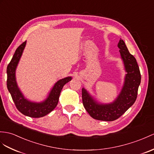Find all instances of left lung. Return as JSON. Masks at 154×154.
Returning <instances> with one entry per match:
<instances>
[{
	"label": "left lung",
	"mask_w": 154,
	"mask_h": 154,
	"mask_svg": "<svg viewBox=\"0 0 154 154\" xmlns=\"http://www.w3.org/2000/svg\"><path fill=\"white\" fill-rule=\"evenodd\" d=\"M121 59L126 72L123 87L113 102L101 103L97 101L84 88L82 89L84 106L91 117L97 120L112 122L122 116L135 102L141 75L137 60L131 55L124 41L118 44Z\"/></svg>",
	"instance_id": "left-lung-1"
}]
</instances>
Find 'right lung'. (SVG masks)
Here are the masks:
<instances>
[{
	"mask_svg": "<svg viewBox=\"0 0 154 154\" xmlns=\"http://www.w3.org/2000/svg\"><path fill=\"white\" fill-rule=\"evenodd\" d=\"M27 41L21 44L14 53L7 66V88L17 110L23 114L31 118H41L48 114L57 106L60 93L65 84L72 80L68 76L58 80L54 84L46 99L41 102H33L25 98L19 88L16 77V69L23 54Z\"/></svg>",
	"mask_w": 154,
	"mask_h": 154,
	"instance_id": "right-lung-1",
	"label": "right lung"
}]
</instances>
